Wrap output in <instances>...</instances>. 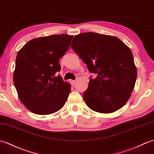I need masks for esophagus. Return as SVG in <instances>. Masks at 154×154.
Listing matches in <instances>:
<instances>
[{
    "mask_svg": "<svg viewBox=\"0 0 154 154\" xmlns=\"http://www.w3.org/2000/svg\"><path fill=\"white\" fill-rule=\"evenodd\" d=\"M70 81V83L71 84V85H75V83H76V81H73V80H70L69 81Z\"/></svg>",
    "mask_w": 154,
    "mask_h": 154,
    "instance_id": "34e87169",
    "label": "esophagus"
}]
</instances>
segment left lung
<instances>
[{"label":"left lung","instance_id":"obj_1","mask_svg":"<svg viewBox=\"0 0 154 154\" xmlns=\"http://www.w3.org/2000/svg\"><path fill=\"white\" fill-rule=\"evenodd\" d=\"M71 47L87 64L90 79L83 93L85 103L102 113L116 112L125 104L137 77L131 49L117 37L93 32L75 35Z\"/></svg>","mask_w":154,"mask_h":154}]
</instances>
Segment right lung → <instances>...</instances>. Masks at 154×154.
Here are the masks:
<instances>
[{
	"mask_svg": "<svg viewBox=\"0 0 154 154\" xmlns=\"http://www.w3.org/2000/svg\"><path fill=\"white\" fill-rule=\"evenodd\" d=\"M73 37L61 34L32 39L17 53L14 84L21 102L31 112L48 115L65 104L71 85L56 72Z\"/></svg>",
	"mask_w": 154,
	"mask_h": 154,
	"instance_id": "right-lung-1",
	"label": "right lung"
}]
</instances>
